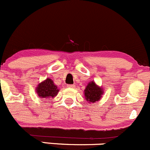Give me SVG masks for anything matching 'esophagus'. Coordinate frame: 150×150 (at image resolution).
<instances>
[{"instance_id": "esophagus-1", "label": "esophagus", "mask_w": 150, "mask_h": 150, "mask_svg": "<svg viewBox=\"0 0 150 150\" xmlns=\"http://www.w3.org/2000/svg\"><path fill=\"white\" fill-rule=\"evenodd\" d=\"M67 86L69 88H73V87H74V85H72V84H69V85H67Z\"/></svg>"}]
</instances>
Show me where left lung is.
<instances>
[{
  "label": "left lung",
  "instance_id": "left-lung-1",
  "mask_svg": "<svg viewBox=\"0 0 150 150\" xmlns=\"http://www.w3.org/2000/svg\"><path fill=\"white\" fill-rule=\"evenodd\" d=\"M85 100L89 103H95L99 102L103 98L104 89L98 86L95 81H89L84 90Z\"/></svg>",
  "mask_w": 150,
  "mask_h": 150
}]
</instances>
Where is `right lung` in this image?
<instances>
[{
  "label": "right lung",
  "mask_w": 150,
  "mask_h": 150,
  "mask_svg": "<svg viewBox=\"0 0 150 150\" xmlns=\"http://www.w3.org/2000/svg\"><path fill=\"white\" fill-rule=\"evenodd\" d=\"M35 91L39 98L50 99L55 98L58 95L59 89L52 79L47 78L38 84Z\"/></svg>",
  "instance_id": "obj_1"
}]
</instances>
